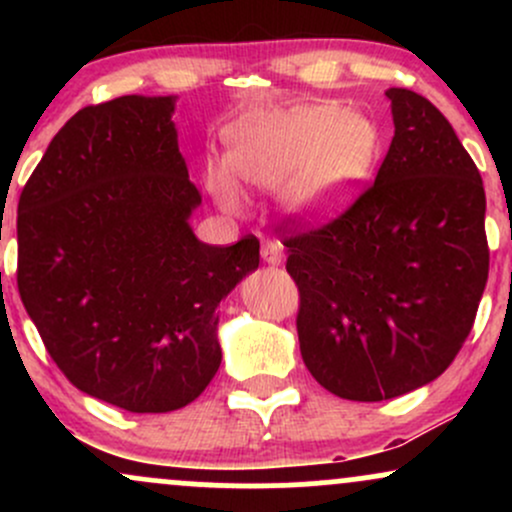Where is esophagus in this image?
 <instances>
[{
  "label": "esophagus",
  "instance_id": "1",
  "mask_svg": "<svg viewBox=\"0 0 512 512\" xmlns=\"http://www.w3.org/2000/svg\"><path fill=\"white\" fill-rule=\"evenodd\" d=\"M262 260L264 264H269V267H279L281 260H284V248H281V243L267 240V243L262 245Z\"/></svg>",
  "mask_w": 512,
  "mask_h": 512
}]
</instances>
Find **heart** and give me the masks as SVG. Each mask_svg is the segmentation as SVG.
Returning <instances> with one entry per match:
<instances>
[{"label": "heart", "mask_w": 512, "mask_h": 512, "mask_svg": "<svg viewBox=\"0 0 512 512\" xmlns=\"http://www.w3.org/2000/svg\"><path fill=\"white\" fill-rule=\"evenodd\" d=\"M378 151V132L366 117L332 103L264 110L228 134L223 161L204 168V185L221 209H243L240 182L279 187L286 214L303 223L342 216L366 185Z\"/></svg>", "instance_id": "b5f03b06"}]
</instances>
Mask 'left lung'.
I'll return each instance as SVG.
<instances>
[{
	"mask_svg": "<svg viewBox=\"0 0 512 512\" xmlns=\"http://www.w3.org/2000/svg\"><path fill=\"white\" fill-rule=\"evenodd\" d=\"M395 137L339 219L286 240L303 363L325 390L383 402L436 380L462 349L489 279L484 182L419 93L387 88Z\"/></svg>",
	"mask_w": 512,
	"mask_h": 512,
	"instance_id": "obj_1",
	"label": "left lung"
}]
</instances>
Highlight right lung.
<instances>
[{
	"label": "right lung",
	"mask_w": 512,
	"mask_h": 512,
	"mask_svg": "<svg viewBox=\"0 0 512 512\" xmlns=\"http://www.w3.org/2000/svg\"><path fill=\"white\" fill-rule=\"evenodd\" d=\"M175 96L88 105L19 199V293L52 361L86 395L163 414L221 366L216 308L260 267V240L202 243Z\"/></svg>",
	"instance_id": "obj_1"
}]
</instances>
